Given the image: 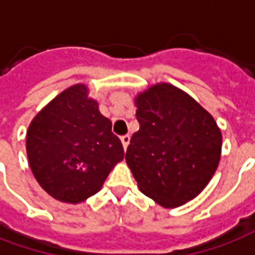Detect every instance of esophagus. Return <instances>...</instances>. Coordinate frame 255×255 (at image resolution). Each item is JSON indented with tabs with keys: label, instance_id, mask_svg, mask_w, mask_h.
Instances as JSON below:
<instances>
[{
	"label": "esophagus",
	"instance_id": "obj_1",
	"mask_svg": "<svg viewBox=\"0 0 255 255\" xmlns=\"http://www.w3.org/2000/svg\"><path fill=\"white\" fill-rule=\"evenodd\" d=\"M129 135H124V136H122V143H123V147H124V150L127 149L128 144H129Z\"/></svg>",
	"mask_w": 255,
	"mask_h": 255
}]
</instances>
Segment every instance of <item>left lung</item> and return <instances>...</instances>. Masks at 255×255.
Segmentation results:
<instances>
[{"label": "left lung", "instance_id": "obj_1", "mask_svg": "<svg viewBox=\"0 0 255 255\" xmlns=\"http://www.w3.org/2000/svg\"><path fill=\"white\" fill-rule=\"evenodd\" d=\"M139 129L126 161L144 195L177 208L208 186L221 157V131L192 97L169 83L136 95Z\"/></svg>", "mask_w": 255, "mask_h": 255}]
</instances>
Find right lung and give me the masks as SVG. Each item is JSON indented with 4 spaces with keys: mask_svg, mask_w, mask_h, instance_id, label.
<instances>
[{
    "mask_svg": "<svg viewBox=\"0 0 255 255\" xmlns=\"http://www.w3.org/2000/svg\"><path fill=\"white\" fill-rule=\"evenodd\" d=\"M25 149L36 182L60 202L79 203L100 191L124 158L112 122L84 84L64 90L36 115Z\"/></svg>",
    "mask_w": 255,
    "mask_h": 255,
    "instance_id": "1",
    "label": "right lung"
}]
</instances>
